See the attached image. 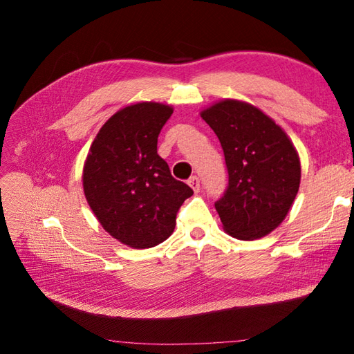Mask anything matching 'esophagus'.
Here are the masks:
<instances>
[{
    "instance_id": "obj_1",
    "label": "esophagus",
    "mask_w": 354,
    "mask_h": 354,
    "mask_svg": "<svg viewBox=\"0 0 354 354\" xmlns=\"http://www.w3.org/2000/svg\"><path fill=\"white\" fill-rule=\"evenodd\" d=\"M187 183H189V186L194 189V192L195 194H198L199 192V189H201V185H199V178L196 177V176H194V177H190L189 180H187Z\"/></svg>"
}]
</instances>
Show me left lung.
Here are the masks:
<instances>
[{
    "label": "left lung",
    "instance_id": "1",
    "mask_svg": "<svg viewBox=\"0 0 354 354\" xmlns=\"http://www.w3.org/2000/svg\"><path fill=\"white\" fill-rule=\"evenodd\" d=\"M221 143L229 186L216 202L233 238L260 239L286 217L298 194L301 165L292 142L255 106L226 99L201 112Z\"/></svg>",
    "mask_w": 354,
    "mask_h": 354
}]
</instances>
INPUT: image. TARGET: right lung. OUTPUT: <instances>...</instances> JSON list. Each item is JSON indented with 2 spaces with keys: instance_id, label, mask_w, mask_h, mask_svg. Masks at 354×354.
<instances>
[{
  "instance_id": "obj_1",
  "label": "right lung",
  "mask_w": 354,
  "mask_h": 354,
  "mask_svg": "<svg viewBox=\"0 0 354 354\" xmlns=\"http://www.w3.org/2000/svg\"><path fill=\"white\" fill-rule=\"evenodd\" d=\"M173 108L155 102L125 106L95 136L82 171L84 195L102 227L131 248L164 242L194 195L158 155V136Z\"/></svg>"
}]
</instances>
